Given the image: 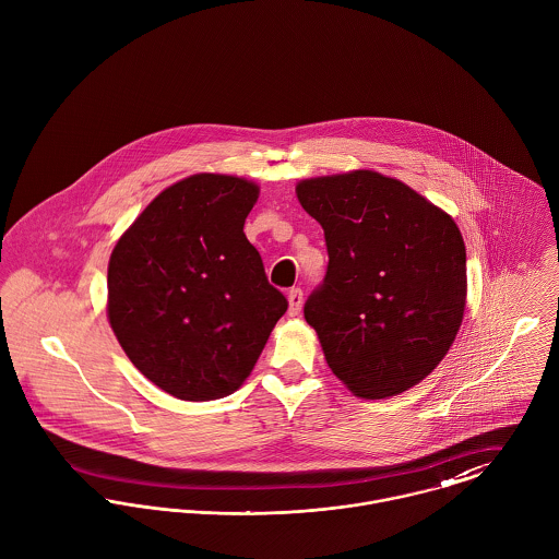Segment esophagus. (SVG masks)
I'll return each instance as SVG.
<instances>
[{"label":"esophagus","instance_id":"obj_1","mask_svg":"<svg viewBox=\"0 0 559 559\" xmlns=\"http://www.w3.org/2000/svg\"><path fill=\"white\" fill-rule=\"evenodd\" d=\"M287 300H289V314H292V317L300 314V310H302V302H305V294H302V289H300V287L289 289Z\"/></svg>","mask_w":559,"mask_h":559}]
</instances>
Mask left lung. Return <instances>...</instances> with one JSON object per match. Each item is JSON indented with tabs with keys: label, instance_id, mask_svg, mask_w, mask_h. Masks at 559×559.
<instances>
[{
	"label": "left lung",
	"instance_id": "left-lung-1",
	"mask_svg": "<svg viewBox=\"0 0 559 559\" xmlns=\"http://www.w3.org/2000/svg\"><path fill=\"white\" fill-rule=\"evenodd\" d=\"M296 194L328 247L325 278L305 305L328 367L360 399L420 383L463 321L467 267L456 223L369 169L302 180Z\"/></svg>",
	"mask_w": 559,
	"mask_h": 559
}]
</instances>
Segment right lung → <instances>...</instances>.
Returning a JSON list of instances; mask_svg holds the SVG:
<instances>
[{"label":"right lung","instance_id":"1","mask_svg":"<svg viewBox=\"0 0 559 559\" xmlns=\"http://www.w3.org/2000/svg\"><path fill=\"white\" fill-rule=\"evenodd\" d=\"M257 197L245 178L190 176L165 188L111 252L109 323L130 362L176 399L234 394L287 310L245 236Z\"/></svg>","mask_w":559,"mask_h":559}]
</instances>
